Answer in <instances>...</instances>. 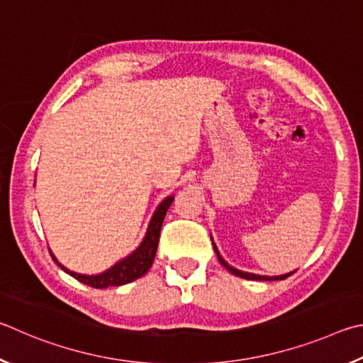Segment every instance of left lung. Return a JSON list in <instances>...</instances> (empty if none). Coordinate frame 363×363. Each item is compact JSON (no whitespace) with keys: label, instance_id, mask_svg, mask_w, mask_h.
<instances>
[{"label":"left lung","instance_id":"8db88e82","mask_svg":"<svg viewBox=\"0 0 363 363\" xmlns=\"http://www.w3.org/2000/svg\"><path fill=\"white\" fill-rule=\"evenodd\" d=\"M211 239H212L213 250H215V253H217L218 262H220L221 264H223L225 268L231 272V274L238 276V277L249 279V281H284V279H287L289 276H291V274H294V272H295V271H291V272H287V274H282V276H259V274H253V272H245V271H240V269H238V268H233V266L228 264V263L225 262V258L220 255V252H218V249H217V245H215L212 236H211Z\"/></svg>","mask_w":363,"mask_h":363}]
</instances>
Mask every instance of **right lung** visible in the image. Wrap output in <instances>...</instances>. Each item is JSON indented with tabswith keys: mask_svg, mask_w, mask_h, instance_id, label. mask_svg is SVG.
Segmentation results:
<instances>
[{
	"mask_svg": "<svg viewBox=\"0 0 363 363\" xmlns=\"http://www.w3.org/2000/svg\"><path fill=\"white\" fill-rule=\"evenodd\" d=\"M172 202H174V196H167V198L157 206V208L150 220V225H148V230H146L145 238L137 249L133 250L130 255L119 259V262L116 264H113L110 269L100 272V274H91V276L79 274V272L69 271L62 263H59V259L55 258L52 250H49L50 257H52L57 266H60V269L65 271L67 274L74 277L76 281H79L94 289L119 287V285L135 281V279L145 276L146 272L150 271L152 262H155L159 236H161V226H162L165 213H167L169 207L172 206Z\"/></svg>",
	"mask_w": 363,
	"mask_h": 363,
	"instance_id": "add662e5",
	"label": "right lung"
}]
</instances>
